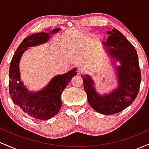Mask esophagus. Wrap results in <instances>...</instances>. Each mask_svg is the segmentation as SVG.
<instances>
[{
  "instance_id": "1",
  "label": "esophagus",
  "mask_w": 149,
  "mask_h": 149,
  "mask_svg": "<svg viewBox=\"0 0 149 149\" xmlns=\"http://www.w3.org/2000/svg\"><path fill=\"white\" fill-rule=\"evenodd\" d=\"M77 72L79 75H82V74H84V73H86V69L85 68L81 67V66H79L78 68V70H77Z\"/></svg>"
}]
</instances>
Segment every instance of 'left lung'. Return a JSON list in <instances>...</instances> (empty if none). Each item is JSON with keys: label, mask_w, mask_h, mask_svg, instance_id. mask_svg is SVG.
<instances>
[{"label": "left lung", "mask_w": 149, "mask_h": 149, "mask_svg": "<svg viewBox=\"0 0 149 149\" xmlns=\"http://www.w3.org/2000/svg\"><path fill=\"white\" fill-rule=\"evenodd\" d=\"M109 36L104 45L113 58L120 62L117 66L118 88L109 95L100 96L88 75L81 76L83 87L90 105L100 113L112 115L122 111L132 104L139 92L141 75L137 53L134 47L123 34L113 29L107 32Z\"/></svg>", "instance_id": "left-lung-1"}]
</instances>
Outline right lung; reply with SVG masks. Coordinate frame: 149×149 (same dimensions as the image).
Returning a JSON list of instances; mask_svg holds the SVG:
<instances>
[{
  "instance_id": "obj_1",
  "label": "right lung",
  "mask_w": 149,
  "mask_h": 149,
  "mask_svg": "<svg viewBox=\"0 0 149 149\" xmlns=\"http://www.w3.org/2000/svg\"><path fill=\"white\" fill-rule=\"evenodd\" d=\"M54 29L51 34L57 33ZM49 38L47 33H36L25 38L17 49L10 65L9 92L12 100L22 111L32 118L48 120L54 117L61 107V93L71 78L76 75V69L52 78L41 91L31 92L24 88L20 80L19 63L26 47L46 42Z\"/></svg>"
}]
</instances>
